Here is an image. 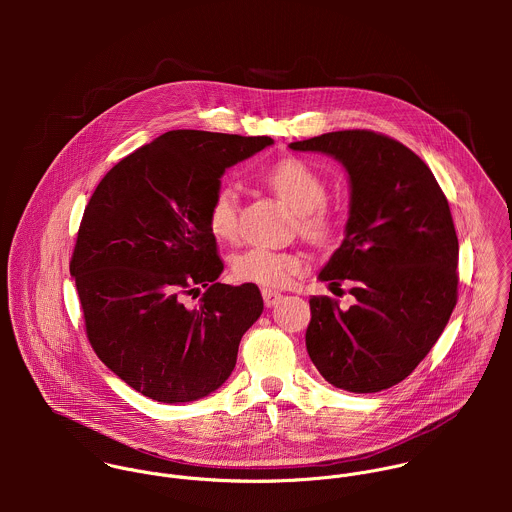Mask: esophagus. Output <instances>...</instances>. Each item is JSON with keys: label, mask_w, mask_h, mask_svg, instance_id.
Returning <instances> with one entry per match:
<instances>
[{"label": "esophagus", "mask_w": 512, "mask_h": 512, "mask_svg": "<svg viewBox=\"0 0 512 512\" xmlns=\"http://www.w3.org/2000/svg\"><path fill=\"white\" fill-rule=\"evenodd\" d=\"M262 297H264V303L268 305V307H274L284 295L280 292H276V290H268V288H264L262 290Z\"/></svg>", "instance_id": "esophagus-1"}]
</instances>
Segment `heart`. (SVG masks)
<instances>
[{
	"label": "heart",
	"instance_id": "b5f03b06",
	"mask_svg": "<svg viewBox=\"0 0 512 512\" xmlns=\"http://www.w3.org/2000/svg\"><path fill=\"white\" fill-rule=\"evenodd\" d=\"M266 181L282 203L297 215V226L313 242H329L337 232V217L327 209L325 181L307 163L284 159L266 173ZM209 228L222 240H232L238 232V201L230 187H220L209 207ZM303 254L292 250L250 248L232 262L238 280L264 288H284L293 276L305 270Z\"/></svg>",
	"mask_w": 512,
	"mask_h": 512
}]
</instances>
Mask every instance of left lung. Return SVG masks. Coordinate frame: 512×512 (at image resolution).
<instances>
[{"label": "left lung", "mask_w": 512, "mask_h": 512, "mask_svg": "<svg viewBox=\"0 0 512 512\" xmlns=\"http://www.w3.org/2000/svg\"><path fill=\"white\" fill-rule=\"evenodd\" d=\"M337 159L349 175L345 238L319 272L351 280L357 303L309 299V359L335 388L380 392L404 380L436 345L457 303L459 244L430 167L400 142L368 130L290 144Z\"/></svg>", "instance_id": "8db88e82"}]
</instances>
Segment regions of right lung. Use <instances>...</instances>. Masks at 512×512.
<instances>
[{
  "instance_id": "right-lung-1",
  "label": "right lung",
  "mask_w": 512,
  "mask_h": 512,
  "mask_svg": "<svg viewBox=\"0 0 512 512\" xmlns=\"http://www.w3.org/2000/svg\"><path fill=\"white\" fill-rule=\"evenodd\" d=\"M272 144L268 136L167 132L118 161L84 209L71 276L88 341L151 400L179 404L215 392L264 311L256 284L217 282L224 264L209 207L224 171ZM201 287L208 292L189 306L186 295Z\"/></svg>"
}]
</instances>
